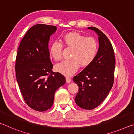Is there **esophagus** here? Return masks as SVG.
<instances>
[{
    "label": "esophagus",
    "mask_w": 134,
    "mask_h": 134,
    "mask_svg": "<svg viewBox=\"0 0 134 134\" xmlns=\"http://www.w3.org/2000/svg\"><path fill=\"white\" fill-rule=\"evenodd\" d=\"M65 79H66V82L67 83H69L71 81V78H70L69 77H66V78H65Z\"/></svg>",
    "instance_id": "obj_1"
}]
</instances>
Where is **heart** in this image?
<instances>
[{"label": "heart", "mask_w": 134, "mask_h": 134, "mask_svg": "<svg viewBox=\"0 0 134 134\" xmlns=\"http://www.w3.org/2000/svg\"><path fill=\"white\" fill-rule=\"evenodd\" d=\"M64 44L72 49L70 60L63 61L57 64V71L65 76H71L78 70L80 65L85 67L93 62L98 52V43L94 38L86 37L77 32H70L63 36ZM63 45L58 41L51 44L49 53L54 60L60 61L62 58Z\"/></svg>", "instance_id": "obj_1"}]
</instances>
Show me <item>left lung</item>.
<instances>
[{
	"mask_svg": "<svg viewBox=\"0 0 134 134\" xmlns=\"http://www.w3.org/2000/svg\"><path fill=\"white\" fill-rule=\"evenodd\" d=\"M99 36V48L93 62L86 67L73 81L79 86L75 102L79 107L92 110L98 106L112 89L114 82L115 57L112 45L98 28L88 27Z\"/></svg>",
	"mask_w": 134,
	"mask_h": 134,
	"instance_id": "left-lung-1",
	"label": "left lung"
}]
</instances>
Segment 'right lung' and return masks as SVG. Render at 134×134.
<instances>
[{
	"label": "right lung",
	"mask_w": 134,
	"mask_h": 134,
	"mask_svg": "<svg viewBox=\"0 0 134 134\" xmlns=\"http://www.w3.org/2000/svg\"><path fill=\"white\" fill-rule=\"evenodd\" d=\"M55 26L37 24L27 31L16 57V77L25 102L32 109L43 112L54 103L57 90L65 83V77L54 72L48 42Z\"/></svg>",
	"instance_id": "right-lung-1"
}]
</instances>
